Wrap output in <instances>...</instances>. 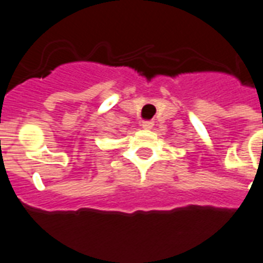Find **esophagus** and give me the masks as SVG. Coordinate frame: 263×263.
Masks as SVG:
<instances>
[{"label": "esophagus", "mask_w": 263, "mask_h": 263, "mask_svg": "<svg viewBox=\"0 0 263 263\" xmlns=\"http://www.w3.org/2000/svg\"><path fill=\"white\" fill-rule=\"evenodd\" d=\"M141 127L144 129H152L154 127V122H143L141 123Z\"/></svg>", "instance_id": "obj_1"}]
</instances>
